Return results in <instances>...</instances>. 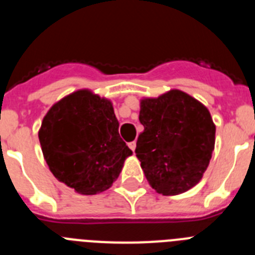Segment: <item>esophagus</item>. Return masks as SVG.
Instances as JSON below:
<instances>
[{
    "mask_svg": "<svg viewBox=\"0 0 255 255\" xmlns=\"http://www.w3.org/2000/svg\"><path fill=\"white\" fill-rule=\"evenodd\" d=\"M128 145H129L130 149H131L132 152H134L135 148H136V141H130V143H128Z\"/></svg>",
    "mask_w": 255,
    "mask_h": 255,
    "instance_id": "34e87169",
    "label": "esophagus"
}]
</instances>
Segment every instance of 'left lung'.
<instances>
[{
	"label": "left lung",
	"instance_id": "obj_1",
	"mask_svg": "<svg viewBox=\"0 0 255 255\" xmlns=\"http://www.w3.org/2000/svg\"><path fill=\"white\" fill-rule=\"evenodd\" d=\"M144 126L135 153L149 185L176 195L203 177L215 149L216 126L206 106L177 89L140 102Z\"/></svg>",
	"mask_w": 255,
	"mask_h": 255
}]
</instances>
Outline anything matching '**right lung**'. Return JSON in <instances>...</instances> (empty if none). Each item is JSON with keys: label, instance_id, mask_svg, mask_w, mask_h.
Segmentation results:
<instances>
[{"label": "right lung", "instance_id": "1", "mask_svg": "<svg viewBox=\"0 0 255 255\" xmlns=\"http://www.w3.org/2000/svg\"><path fill=\"white\" fill-rule=\"evenodd\" d=\"M38 136L56 179L84 195L107 190L132 154L120 138L112 103L87 89L52 106Z\"/></svg>", "mask_w": 255, "mask_h": 255}]
</instances>
